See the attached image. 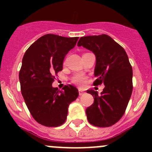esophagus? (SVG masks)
<instances>
[{"instance_id":"obj_1","label":"esophagus","mask_w":152,"mask_h":152,"mask_svg":"<svg viewBox=\"0 0 152 152\" xmlns=\"http://www.w3.org/2000/svg\"><path fill=\"white\" fill-rule=\"evenodd\" d=\"M85 93V92H84L83 90H79V96H82V95H84Z\"/></svg>"}]
</instances>
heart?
Wrapping results in <instances>:
<instances>
[{"label":"heart","instance_id":"obj_1","mask_svg":"<svg viewBox=\"0 0 152 152\" xmlns=\"http://www.w3.org/2000/svg\"><path fill=\"white\" fill-rule=\"evenodd\" d=\"M73 82L76 85L80 86V87H83L85 85L86 77L82 74H77L73 77Z\"/></svg>","mask_w":152,"mask_h":152}]
</instances>
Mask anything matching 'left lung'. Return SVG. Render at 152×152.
<instances>
[{
	"instance_id": "1",
	"label": "left lung",
	"mask_w": 152,
	"mask_h": 152,
	"mask_svg": "<svg viewBox=\"0 0 152 152\" xmlns=\"http://www.w3.org/2000/svg\"><path fill=\"white\" fill-rule=\"evenodd\" d=\"M78 46L91 50L96 56L93 85L104 83L105 87L99 96L93 90H87L94 102L86 110L92 125L108 127L117 123L129 102L132 93V67L123 47L107 34L82 37Z\"/></svg>"
}]
</instances>
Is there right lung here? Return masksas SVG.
<instances>
[{
	"mask_svg": "<svg viewBox=\"0 0 152 152\" xmlns=\"http://www.w3.org/2000/svg\"><path fill=\"white\" fill-rule=\"evenodd\" d=\"M78 39L48 34L35 41L23 58L19 73L21 93L34 120L45 126L65 123L69 104L79 96L73 85H65L63 90L52 87L55 75L62 70L64 59Z\"/></svg>",
	"mask_w": 152,
	"mask_h": 152,
	"instance_id": "right-lung-1",
	"label": "right lung"
}]
</instances>
